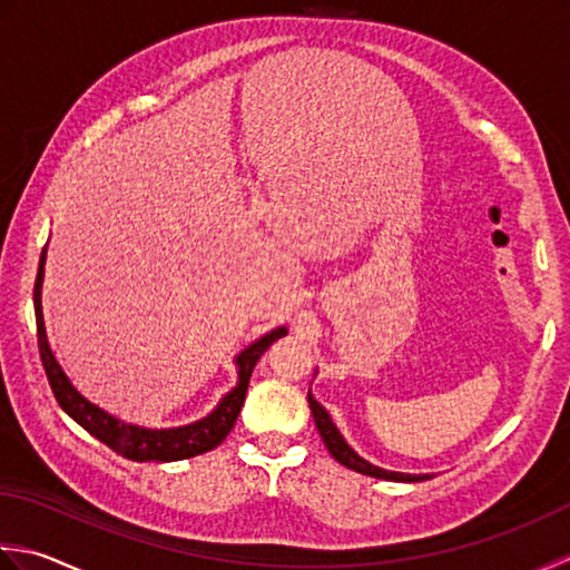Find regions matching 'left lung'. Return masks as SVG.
<instances>
[{
  "label": "left lung",
  "instance_id": "1",
  "mask_svg": "<svg viewBox=\"0 0 570 570\" xmlns=\"http://www.w3.org/2000/svg\"><path fill=\"white\" fill-rule=\"evenodd\" d=\"M307 401H309V409H312V415H315V425L317 431L324 440V445H327V450L332 452V458L336 462H342L344 468H350L354 472H362V474H368V478H379V480H393V482H423V480H431V474H403V472H389V470H381L376 468V464L366 462L364 458H358L356 452L344 443V438L340 435V431H336L330 413L322 409V405L312 399V393H307Z\"/></svg>",
  "mask_w": 570,
  "mask_h": 570
}]
</instances>
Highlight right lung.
<instances>
[{
	"label": "right lung",
	"instance_id": "add662e5",
	"mask_svg": "<svg viewBox=\"0 0 570 570\" xmlns=\"http://www.w3.org/2000/svg\"><path fill=\"white\" fill-rule=\"evenodd\" d=\"M43 263H46V248H43L41 261H39L37 285H33V307H37V336H39L41 364L46 371V379H49V383H51V391H53L58 405H61V409L71 415L76 423L83 425L90 435H96L100 443H106L110 450L118 452V455H122L127 460H135V462L187 460V458L202 455V452H208L224 443L226 435L230 433V428H234V423H236L243 401H246L248 381H250L255 364H258L263 352L268 350L275 340H281V336L287 334V330L285 327L273 330L271 334H265L258 342L250 344L246 352L238 354V358H236L238 386L218 403V409L214 413H208L206 417H202V421L184 425V428H169V431H149V428L127 425L80 396V393L71 386V381L66 379L61 366L56 364V358L49 350V342H46L43 315H41Z\"/></svg>",
	"mask_w": 570,
	"mask_h": 570
}]
</instances>
